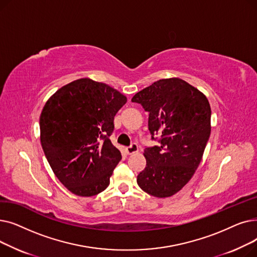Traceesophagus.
I'll use <instances>...</instances> for the list:
<instances>
[{
  "instance_id": "1",
  "label": "esophagus",
  "mask_w": 257,
  "mask_h": 257,
  "mask_svg": "<svg viewBox=\"0 0 257 257\" xmlns=\"http://www.w3.org/2000/svg\"><path fill=\"white\" fill-rule=\"evenodd\" d=\"M138 151H139V146H138L137 143H132L129 147L126 148V152L128 154H133V153H136Z\"/></svg>"
}]
</instances>
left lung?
<instances>
[{
	"label": "left lung",
	"mask_w": 257,
	"mask_h": 257,
	"mask_svg": "<svg viewBox=\"0 0 257 257\" xmlns=\"http://www.w3.org/2000/svg\"><path fill=\"white\" fill-rule=\"evenodd\" d=\"M131 101L149 112L151 140L159 143L145 148L147 165L138 184L151 196L171 197L191 180L203 156L211 129L209 102L179 78L158 80Z\"/></svg>",
	"instance_id": "left-lung-1"
}]
</instances>
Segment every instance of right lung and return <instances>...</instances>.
Masks as SVG:
<instances>
[{"label":"right lung","mask_w":257,"mask_h":257,"mask_svg":"<svg viewBox=\"0 0 257 257\" xmlns=\"http://www.w3.org/2000/svg\"><path fill=\"white\" fill-rule=\"evenodd\" d=\"M127 98L105 83L78 79L58 89L40 114V142L59 181L73 194L96 196L121 158L109 137Z\"/></svg>","instance_id":"obj_1"}]
</instances>
